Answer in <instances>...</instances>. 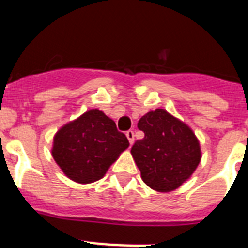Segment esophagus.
<instances>
[{"mask_svg":"<svg viewBox=\"0 0 248 248\" xmlns=\"http://www.w3.org/2000/svg\"><path fill=\"white\" fill-rule=\"evenodd\" d=\"M125 135H126V138H128L130 145H133V144H134V131L128 130V131H126Z\"/></svg>","mask_w":248,"mask_h":248,"instance_id":"1","label":"esophagus"}]
</instances>
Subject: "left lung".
Instances as JSON below:
<instances>
[{"label": "left lung", "instance_id": "1", "mask_svg": "<svg viewBox=\"0 0 248 248\" xmlns=\"http://www.w3.org/2000/svg\"><path fill=\"white\" fill-rule=\"evenodd\" d=\"M138 128L145 137L135 141L131 155L141 179L155 191H174L200 164L199 139L187 124L165 109L146 113L140 118Z\"/></svg>", "mask_w": 248, "mask_h": 248}]
</instances>
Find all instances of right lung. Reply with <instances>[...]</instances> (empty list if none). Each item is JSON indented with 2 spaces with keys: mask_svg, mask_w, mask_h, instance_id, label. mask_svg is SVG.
Returning a JSON list of instances; mask_svg holds the SVG:
<instances>
[{
  "mask_svg": "<svg viewBox=\"0 0 248 248\" xmlns=\"http://www.w3.org/2000/svg\"><path fill=\"white\" fill-rule=\"evenodd\" d=\"M128 146L114 120L92 109L57 131L52 156L71 180L91 184L100 180Z\"/></svg>",
  "mask_w": 248,
  "mask_h": 248,
  "instance_id": "add662e5",
  "label": "right lung"
}]
</instances>
